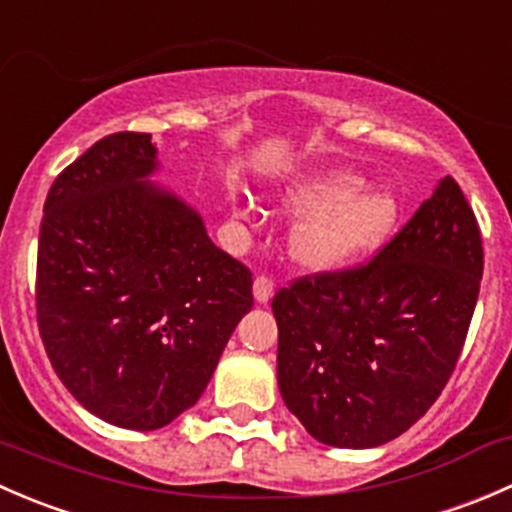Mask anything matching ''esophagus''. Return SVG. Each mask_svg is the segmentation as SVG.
Listing matches in <instances>:
<instances>
[{
    "label": "esophagus",
    "mask_w": 512,
    "mask_h": 512,
    "mask_svg": "<svg viewBox=\"0 0 512 512\" xmlns=\"http://www.w3.org/2000/svg\"><path fill=\"white\" fill-rule=\"evenodd\" d=\"M252 292H255L257 302L267 304V302H270L272 294H275V282H272L270 277H265V275L255 277V285H252Z\"/></svg>",
    "instance_id": "1"
}]
</instances>
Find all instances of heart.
Returning a JSON list of instances; mask_svg holds the SVG:
<instances>
[{
  "label": "heart",
  "mask_w": 512,
  "mask_h": 512,
  "mask_svg": "<svg viewBox=\"0 0 512 512\" xmlns=\"http://www.w3.org/2000/svg\"><path fill=\"white\" fill-rule=\"evenodd\" d=\"M304 215L289 235V255L309 272L356 265L384 247L401 218L394 190L366 188V178L344 168L322 170L287 188L282 198Z\"/></svg>",
  "instance_id": "heart-1"
}]
</instances>
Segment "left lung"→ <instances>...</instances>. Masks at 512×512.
Here are the masks:
<instances>
[{"label": "left lung", "instance_id": "1", "mask_svg": "<svg viewBox=\"0 0 512 512\" xmlns=\"http://www.w3.org/2000/svg\"><path fill=\"white\" fill-rule=\"evenodd\" d=\"M480 277L476 215L443 178L374 260L275 294L287 409L334 448H374L409 431L456 369Z\"/></svg>", "mask_w": 512, "mask_h": 512}]
</instances>
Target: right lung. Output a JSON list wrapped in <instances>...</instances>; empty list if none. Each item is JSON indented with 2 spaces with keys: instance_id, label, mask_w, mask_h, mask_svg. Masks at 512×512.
Instances as JSON below:
<instances>
[{
  "instance_id": "add662e5",
  "label": "right lung",
  "mask_w": 512,
  "mask_h": 512,
  "mask_svg": "<svg viewBox=\"0 0 512 512\" xmlns=\"http://www.w3.org/2000/svg\"><path fill=\"white\" fill-rule=\"evenodd\" d=\"M151 133H111L44 203L36 322L56 376L91 414L156 431L200 399L252 309V272L153 180Z\"/></svg>"
}]
</instances>
